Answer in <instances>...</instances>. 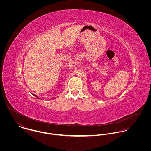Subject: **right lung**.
I'll return each instance as SVG.
<instances>
[{"label": "right lung", "instance_id": "right-lung-1", "mask_svg": "<svg viewBox=\"0 0 151 151\" xmlns=\"http://www.w3.org/2000/svg\"><path fill=\"white\" fill-rule=\"evenodd\" d=\"M35 96H36V95H35Z\"/></svg>", "mask_w": 151, "mask_h": 151}]
</instances>
